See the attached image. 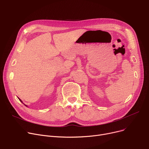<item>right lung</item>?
<instances>
[{
	"label": "right lung",
	"mask_w": 149,
	"mask_h": 149,
	"mask_svg": "<svg viewBox=\"0 0 149 149\" xmlns=\"http://www.w3.org/2000/svg\"><path fill=\"white\" fill-rule=\"evenodd\" d=\"M19 100H20V101H21V102H22V103H23V102H22V100H20V99H19ZM25 106H26V105H25Z\"/></svg>",
	"instance_id": "1"
}]
</instances>
